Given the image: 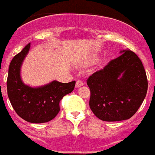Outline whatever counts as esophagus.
<instances>
[{"mask_svg":"<svg viewBox=\"0 0 155 155\" xmlns=\"http://www.w3.org/2000/svg\"><path fill=\"white\" fill-rule=\"evenodd\" d=\"M82 85H84V82L82 81L81 80H78L76 82V87H81Z\"/></svg>","mask_w":155,"mask_h":155,"instance_id":"1","label":"esophagus"}]
</instances>
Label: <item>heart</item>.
<instances>
[{"mask_svg":"<svg viewBox=\"0 0 155 155\" xmlns=\"http://www.w3.org/2000/svg\"><path fill=\"white\" fill-rule=\"evenodd\" d=\"M93 61H96V57H94V58L93 59Z\"/></svg>","mask_w":155,"mask_h":155,"instance_id":"heart-1","label":"heart"}]
</instances>
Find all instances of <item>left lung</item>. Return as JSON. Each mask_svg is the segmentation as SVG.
Listing matches in <instances>:
<instances>
[{
    "mask_svg": "<svg viewBox=\"0 0 155 155\" xmlns=\"http://www.w3.org/2000/svg\"><path fill=\"white\" fill-rule=\"evenodd\" d=\"M121 53L87 80L91 91L89 106L103 121L131 118L147 94L148 83L140 59L130 50Z\"/></svg>",
    "mask_w": 155,
    "mask_h": 155,
    "instance_id": "left-lung-1",
    "label": "left lung"
}]
</instances>
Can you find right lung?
I'll return each mask as SVG.
<instances>
[{
    "instance_id": "add662e5",
    "label": "right lung",
    "mask_w": 155,
    "mask_h": 155,
    "mask_svg": "<svg viewBox=\"0 0 155 155\" xmlns=\"http://www.w3.org/2000/svg\"><path fill=\"white\" fill-rule=\"evenodd\" d=\"M29 48L28 43L12 59L7 79L8 95L12 107L21 119L32 124H42L55 118L60 112L61 100L73 91L76 82L54 81L36 88L23 84L20 68Z\"/></svg>"
}]
</instances>
